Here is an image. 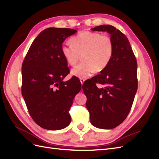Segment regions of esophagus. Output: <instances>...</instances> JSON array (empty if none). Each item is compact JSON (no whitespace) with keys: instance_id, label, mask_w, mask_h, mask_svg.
<instances>
[{"instance_id":"34e87169","label":"esophagus","mask_w":159,"mask_h":159,"mask_svg":"<svg viewBox=\"0 0 159 159\" xmlns=\"http://www.w3.org/2000/svg\"><path fill=\"white\" fill-rule=\"evenodd\" d=\"M80 82H81V85H83V84L84 83V81H85V79H84V78H80Z\"/></svg>"}]
</instances>
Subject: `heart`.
Segmentation results:
<instances>
[{
  "instance_id": "obj_1",
  "label": "heart",
  "mask_w": 159,
  "mask_h": 159,
  "mask_svg": "<svg viewBox=\"0 0 159 159\" xmlns=\"http://www.w3.org/2000/svg\"><path fill=\"white\" fill-rule=\"evenodd\" d=\"M70 46L61 48L66 62L74 66L80 56L82 62L71 71L72 75L87 78L93 72H101L107 68L114 52V44L109 36L99 32L84 31L71 38Z\"/></svg>"
}]
</instances>
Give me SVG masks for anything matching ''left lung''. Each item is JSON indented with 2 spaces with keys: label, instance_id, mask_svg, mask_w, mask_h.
Segmentation results:
<instances>
[{
  "label": "left lung",
  "instance_id": "obj_1",
  "mask_svg": "<svg viewBox=\"0 0 159 159\" xmlns=\"http://www.w3.org/2000/svg\"><path fill=\"white\" fill-rule=\"evenodd\" d=\"M91 30L107 32L113 42L114 52L107 68L85 81L82 88L91 123L111 129L119 125L131 109L138 87L137 63L127 38L116 28L102 25Z\"/></svg>",
  "mask_w": 159,
  "mask_h": 159
}]
</instances>
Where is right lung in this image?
Listing matches in <instances>:
<instances>
[{"instance_id": "obj_1", "label": "right lung", "mask_w": 159, "mask_h": 159, "mask_svg": "<svg viewBox=\"0 0 159 159\" xmlns=\"http://www.w3.org/2000/svg\"><path fill=\"white\" fill-rule=\"evenodd\" d=\"M75 32L46 28L34 40L22 63V97L31 117L42 128L60 130L71 122L69 111L81 85L76 78L63 81L70 70L61 49L66 38Z\"/></svg>"}]
</instances>
